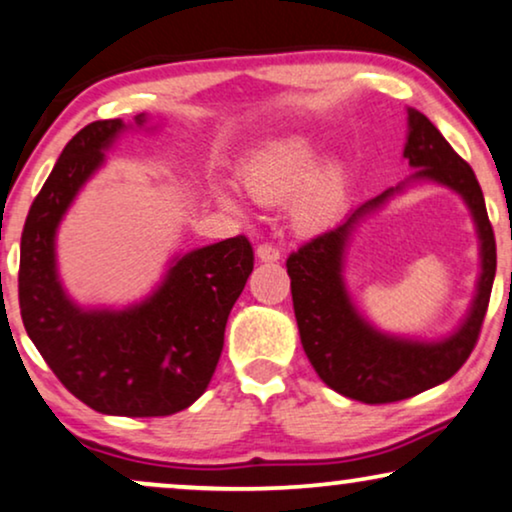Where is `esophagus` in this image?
I'll list each match as a JSON object with an SVG mask.
<instances>
[{"label":"esophagus","mask_w":512,"mask_h":512,"mask_svg":"<svg viewBox=\"0 0 512 512\" xmlns=\"http://www.w3.org/2000/svg\"><path fill=\"white\" fill-rule=\"evenodd\" d=\"M256 256H258V261H261V263H277V261H280V249H277V246H273V244H258Z\"/></svg>","instance_id":"obj_1"}]
</instances>
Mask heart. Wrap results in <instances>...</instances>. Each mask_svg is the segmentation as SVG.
<instances>
[{
    "mask_svg": "<svg viewBox=\"0 0 512 512\" xmlns=\"http://www.w3.org/2000/svg\"><path fill=\"white\" fill-rule=\"evenodd\" d=\"M320 149L304 135L275 140L258 149L244 166L246 194L261 204H285L294 199V225L301 232H323L342 213L346 201V178L337 163L318 169ZM223 204L237 208L235 199L220 194Z\"/></svg>",
    "mask_w": 512,
    "mask_h": 512,
    "instance_id": "obj_1",
    "label": "heart"
}]
</instances>
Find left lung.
Returning <instances> with one entry per match:
<instances>
[{
	"mask_svg": "<svg viewBox=\"0 0 512 512\" xmlns=\"http://www.w3.org/2000/svg\"><path fill=\"white\" fill-rule=\"evenodd\" d=\"M403 159L410 168H418L406 182L353 208L342 225L311 239L287 258L296 325L308 361L327 387L363 403L410 399L456 375L475 349L496 275V239L482 187L430 118L415 109H408ZM422 179L449 186L464 197L478 225L483 261L469 318L439 343H418L375 331L350 304L343 285V254L357 223L410 181Z\"/></svg>",
	"mask_w": 512,
	"mask_h": 512,
	"instance_id": "1",
	"label": "left lung"
}]
</instances>
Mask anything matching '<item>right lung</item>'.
I'll return each mask as SVG.
<instances>
[{
  "label": "right lung",
  "instance_id": "obj_1",
  "mask_svg": "<svg viewBox=\"0 0 512 512\" xmlns=\"http://www.w3.org/2000/svg\"><path fill=\"white\" fill-rule=\"evenodd\" d=\"M123 130L121 118L94 121L63 147L25 218L18 304L25 332L75 399L104 415L159 418L206 391L254 249L239 235L175 256L161 285L121 311L75 304L56 273V230Z\"/></svg>",
  "mask_w": 512,
  "mask_h": 512
}]
</instances>
